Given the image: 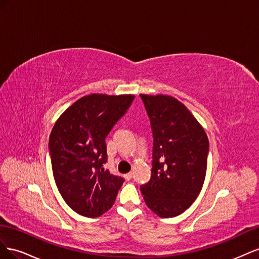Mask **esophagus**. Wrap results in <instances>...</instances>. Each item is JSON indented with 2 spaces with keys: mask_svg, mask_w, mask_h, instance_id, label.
Segmentation results:
<instances>
[{
  "mask_svg": "<svg viewBox=\"0 0 259 259\" xmlns=\"http://www.w3.org/2000/svg\"><path fill=\"white\" fill-rule=\"evenodd\" d=\"M132 177H133V173H132V171H130V173H127V174H125V175H124V178L126 179V180H131V179H132Z\"/></svg>",
  "mask_w": 259,
  "mask_h": 259,
  "instance_id": "34e87169",
  "label": "esophagus"
}]
</instances>
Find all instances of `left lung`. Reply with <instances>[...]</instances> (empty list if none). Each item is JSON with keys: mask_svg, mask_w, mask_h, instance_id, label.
I'll use <instances>...</instances> for the list:
<instances>
[{"mask_svg": "<svg viewBox=\"0 0 259 259\" xmlns=\"http://www.w3.org/2000/svg\"><path fill=\"white\" fill-rule=\"evenodd\" d=\"M153 134L149 183L140 187L159 217L178 216L198 198L206 175L208 138L187 107L173 96L140 94Z\"/></svg>", "mask_w": 259, "mask_h": 259, "instance_id": "8db88e82", "label": "left lung"}]
</instances>
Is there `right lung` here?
Segmentation results:
<instances>
[{
    "mask_svg": "<svg viewBox=\"0 0 259 259\" xmlns=\"http://www.w3.org/2000/svg\"><path fill=\"white\" fill-rule=\"evenodd\" d=\"M134 95L91 94L77 99L55 123L50 153L55 183L75 213L98 217L110 209L124 179L103 167L105 139Z\"/></svg>",
    "mask_w": 259,
    "mask_h": 259,
    "instance_id": "obj_1",
    "label": "right lung"
}]
</instances>
